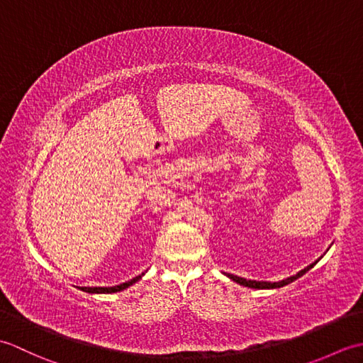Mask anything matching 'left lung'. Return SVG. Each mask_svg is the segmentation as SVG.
<instances>
[{"mask_svg":"<svg viewBox=\"0 0 363 363\" xmlns=\"http://www.w3.org/2000/svg\"><path fill=\"white\" fill-rule=\"evenodd\" d=\"M317 262H318V260H317ZM317 262H313V264H311L309 267H306L304 269H301V272H299V273H296L295 276H290V277H287V279L279 281V282L251 281V279H245V277H238V276H234V274H230V273H228L226 276L229 277V279H233L234 282L240 284V285H245V287H250V289H279V287H284V285H287V284H290V282H293V281H296L298 277H301V276H303V274H306L307 272H309L311 268H313V265L317 264Z\"/></svg>","mask_w":363,"mask_h":363,"instance_id":"1","label":"left lung"}]
</instances>
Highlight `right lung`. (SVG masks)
<instances>
[{"label":"right lung","mask_w":363,"mask_h":363,"mask_svg":"<svg viewBox=\"0 0 363 363\" xmlns=\"http://www.w3.org/2000/svg\"><path fill=\"white\" fill-rule=\"evenodd\" d=\"M142 276H143V273H142L140 276H135L134 279H130V281H128V282H123V284H120V285H113V287H82L81 290L87 291V293H115V291H121V290L128 289L129 285L135 284L138 279H140Z\"/></svg>","instance_id":"1"}]
</instances>
